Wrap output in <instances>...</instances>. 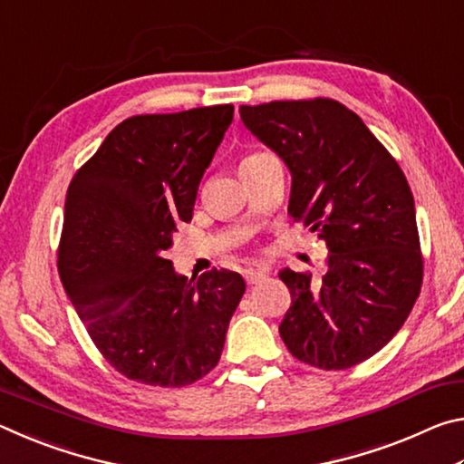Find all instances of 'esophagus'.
I'll return each instance as SVG.
<instances>
[{"label":"esophagus","instance_id":"esophagus-1","mask_svg":"<svg viewBox=\"0 0 464 464\" xmlns=\"http://www.w3.org/2000/svg\"><path fill=\"white\" fill-rule=\"evenodd\" d=\"M268 270L266 268H246L243 270V278H246L247 285H257V282L266 278Z\"/></svg>","mask_w":464,"mask_h":464}]
</instances>
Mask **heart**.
<instances>
[{"mask_svg":"<svg viewBox=\"0 0 464 464\" xmlns=\"http://www.w3.org/2000/svg\"><path fill=\"white\" fill-rule=\"evenodd\" d=\"M254 155H256V153H254ZM247 157H251V155H247ZM247 157H246V160H247Z\"/></svg>","mask_w":464,"mask_h":464,"instance_id":"obj_1","label":"heart"}]
</instances>
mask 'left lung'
Instances as JSON below:
<instances>
[{
	"instance_id": "1",
	"label": "left lung",
	"mask_w": 464,
	"mask_h": 464,
	"mask_svg": "<svg viewBox=\"0 0 464 464\" xmlns=\"http://www.w3.org/2000/svg\"><path fill=\"white\" fill-rule=\"evenodd\" d=\"M241 121L293 176L288 213L329 249L319 280L285 268L280 337L321 371H345L387 345L418 301L423 257L411 188L358 114L329 98L241 106Z\"/></svg>"
}]
</instances>
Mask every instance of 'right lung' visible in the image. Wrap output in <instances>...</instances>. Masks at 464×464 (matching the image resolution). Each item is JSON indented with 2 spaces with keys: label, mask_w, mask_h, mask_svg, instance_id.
Masks as SVG:
<instances>
[{
  "label": "right lung",
  "mask_w": 464,
  "mask_h": 464,
  "mask_svg": "<svg viewBox=\"0 0 464 464\" xmlns=\"http://www.w3.org/2000/svg\"><path fill=\"white\" fill-rule=\"evenodd\" d=\"M233 104L122 121L77 169L65 198L59 276L92 342L130 381L186 387L218 364L241 274L188 280L166 260Z\"/></svg>",
  "instance_id": "1"
}]
</instances>
